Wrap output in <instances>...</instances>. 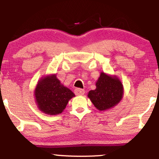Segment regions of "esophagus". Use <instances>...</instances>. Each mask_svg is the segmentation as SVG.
<instances>
[{
  "label": "esophagus",
  "mask_w": 159,
  "mask_h": 159,
  "mask_svg": "<svg viewBox=\"0 0 159 159\" xmlns=\"http://www.w3.org/2000/svg\"><path fill=\"white\" fill-rule=\"evenodd\" d=\"M75 93L77 95V96H82V95L84 94V90L81 88H76L75 90Z\"/></svg>",
  "instance_id": "1"
}]
</instances>
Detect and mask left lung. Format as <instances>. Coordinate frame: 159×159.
<instances>
[{"mask_svg":"<svg viewBox=\"0 0 159 159\" xmlns=\"http://www.w3.org/2000/svg\"><path fill=\"white\" fill-rule=\"evenodd\" d=\"M96 88L88 93L89 98L98 111H106L118 105L123 98V85L116 75L102 72L96 83Z\"/></svg>","mask_w":159,"mask_h":159,"instance_id":"obj_1","label":"left lung"}]
</instances>
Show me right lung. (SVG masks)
Instances as JSON below:
<instances>
[{"label": "right lung", "instance_id": "1", "mask_svg": "<svg viewBox=\"0 0 159 159\" xmlns=\"http://www.w3.org/2000/svg\"><path fill=\"white\" fill-rule=\"evenodd\" d=\"M74 96V93L62 84L55 74L40 78L34 90L38 108L48 115L61 114Z\"/></svg>", "mask_w": 159, "mask_h": 159}]
</instances>
